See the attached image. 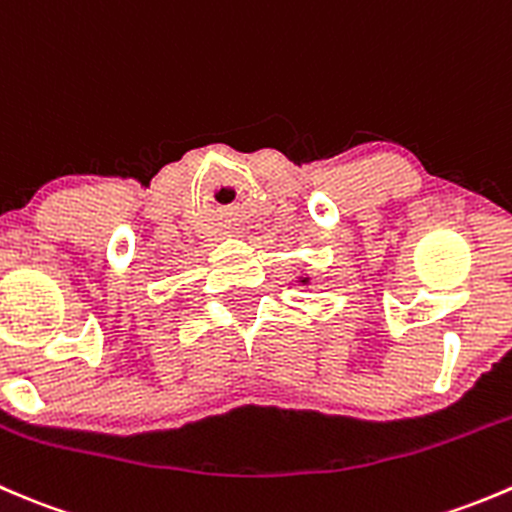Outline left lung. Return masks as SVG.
<instances>
[{"instance_id": "left-lung-1", "label": "left lung", "mask_w": 512, "mask_h": 512, "mask_svg": "<svg viewBox=\"0 0 512 512\" xmlns=\"http://www.w3.org/2000/svg\"><path fill=\"white\" fill-rule=\"evenodd\" d=\"M296 281H298V283H301V286H311V281H313V278H311V276H308V273H301V276H298V278H296Z\"/></svg>"}]
</instances>
